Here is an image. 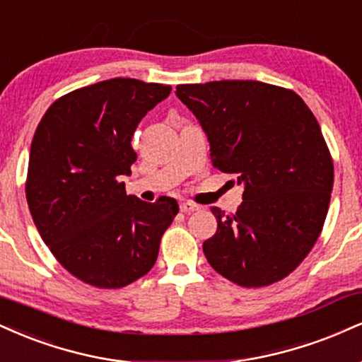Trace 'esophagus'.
<instances>
[{
	"instance_id": "esophagus-1",
	"label": "esophagus",
	"mask_w": 362,
	"mask_h": 362,
	"mask_svg": "<svg viewBox=\"0 0 362 362\" xmlns=\"http://www.w3.org/2000/svg\"><path fill=\"white\" fill-rule=\"evenodd\" d=\"M180 211L184 212V214H190V212L199 211V206H195V204H192V202H182Z\"/></svg>"
}]
</instances>
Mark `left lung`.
I'll use <instances>...</instances> for the list:
<instances>
[{"label": "left lung", "mask_w": 362, "mask_h": 362, "mask_svg": "<svg viewBox=\"0 0 362 362\" xmlns=\"http://www.w3.org/2000/svg\"><path fill=\"white\" fill-rule=\"evenodd\" d=\"M175 94L206 132L212 165L245 185L234 214L211 209L209 264L246 288L283 280L319 239L334 185L315 116L291 89L258 81L182 84Z\"/></svg>", "instance_id": "1"}]
</instances>
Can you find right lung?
I'll list each match as a JSON object with an SVG mask.
<instances>
[{
	"label": "right lung",
	"mask_w": 362,
	"mask_h": 362,
	"mask_svg": "<svg viewBox=\"0 0 362 362\" xmlns=\"http://www.w3.org/2000/svg\"><path fill=\"white\" fill-rule=\"evenodd\" d=\"M172 87L116 79L62 95L43 115L30 148L25 192L33 223L71 275L121 288L153 268L160 239L178 212L173 199L126 195L132 138Z\"/></svg>",
	"instance_id": "right-lung-1"
}]
</instances>
